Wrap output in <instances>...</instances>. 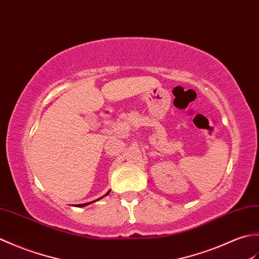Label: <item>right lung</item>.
<instances>
[{
    "label": "right lung",
    "mask_w": 259,
    "mask_h": 259,
    "mask_svg": "<svg viewBox=\"0 0 259 259\" xmlns=\"http://www.w3.org/2000/svg\"><path fill=\"white\" fill-rule=\"evenodd\" d=\"M110 192L111 191H108L105 195H104V196H106V195H108V194H110ZM104 196H102V197H100V198H97L96 200H99V199H101V198H103V197H104ZM96 200H93V202H90V203H85V204H78V205H76L77 206V207H84V206H88V205H90V204H92V203H94V202H96Z\"/></svg>",
    "instance_id": "obj_1"
}]
</instances>
